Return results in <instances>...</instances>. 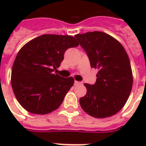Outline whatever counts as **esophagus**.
Masks as SVG:
<instances>
[{
    "mask_svg": "<svg viewBox=\"0 0 146 146\" xmlns=\"http://www.w3.org/2000/svg\"><path fill=\"white\" fill-rule=\"evenodd\" d=\"M81 84H82V82H78V81H75V82H74V85H75V86H79V85Z\"/></svg>",
    "mask_w": 146,
    "mask_h": 146,
    "instance_id": "34e87169",
    "label": "esophagus"
}]
</instances>
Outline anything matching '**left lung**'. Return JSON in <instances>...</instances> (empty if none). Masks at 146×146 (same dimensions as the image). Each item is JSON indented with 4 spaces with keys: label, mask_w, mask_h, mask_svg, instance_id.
<instances>
[{
    "label": "left lung",
    "mask_w": 146,
    "mask_h": 146,
    "mask_svg": "<svg viewBox=\"0 0 146 146\" xmlns=\"http://www.w3.org/2000/svg\"><path fill=\"white\" fill-rule=\"evenodd\" d=\"M75 37L92 67L98 70L96 83L84 84L87 92L80 99V105L94 117L114 115L124 106L133 86L131 66L124 48L114 38L98 31Z\"/></svg>",
    "instance_id": "1"
}]
</instances>
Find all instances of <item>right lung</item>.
I'll return each mask as SVG.
<instances>
[{
    "label": "right lung",
    "mask_w": 146,
    "mask_h": 146,
    "mask_svg": "<svg viewBox=\"0 0 146 146\" xmlns=\"http://www.w3.org/2000/svg\"><path fill=\"white\" fill-rule=\"evenodd\" d=\"M79 43L71 35H40L17 54L11 72V85L17 101L27 111L46 114L57 109L74 83L73 77L54 74L64 53Z\"/></svg>",
    "instance_id": "add662e5"
}]
</instances>
